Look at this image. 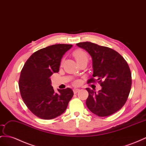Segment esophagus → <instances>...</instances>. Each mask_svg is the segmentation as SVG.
Instances as JSON below:
<instances>
[{
    "label": "esophagus",
    "mask_w": 146,
    "mask_h": 146,
    "mask_svg": "<svg viewBox=\"0 0 146 146\" xmlns=\"http://www.w3.org/2000/svg\"><path fill=\"white\" fill-rule=\"evenodd\" d=\"M80 91V89H73V92H74V94H76V93Z\"/></svg>",
    "instance_id": "esophagus-1"
}]
</instances>
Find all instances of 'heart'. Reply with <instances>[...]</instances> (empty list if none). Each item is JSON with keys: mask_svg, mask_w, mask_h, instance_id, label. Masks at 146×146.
Listing matches in <instances>:
<instances>
[{"mask_svg": "<svg viewBox=\"0 0 146 146\" xmlns=\"http://www.w3.org/2000/svg\"><path fill=\"white\" fill-rule=\"evenodd\" d=\"M73 56L75 58L76 62L78 63H80L81 62H83L84 60H88V54L86 53V52L81 50V49H78L76 50L75 51H74L73 52ZM63 61H64V59H62L60 62V64L62 65L63 63ZM78 82L76 81L74 83V84H78Z\"/></svg>", "mask_w": 146, "mask_h": 146, "instance_id": "1", "label": "heart"}]
</instances>
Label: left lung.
Here are the masks:
<instances>
[{
    "label": "left lung",
    "instance_id": "8db88e82",
    "mask_svg": "<svg viewBox=\"0 0 146 146\" xmlns=\"http://www.w3.org/2000/svg\"><path fill=\"white\" fill-rule=\"evenodd\" d=\"M76 45L86 50L92 58L93 77L88 80V83L98 81L102 86L97 93L86 88L89 93L86 102L88 108L99 117L113 114L125 105L131 88V73L128 63L111 48L88 41Z\"/></svg>",
    "mask_w": 146,
    "mask_h": 146
}]
</instances>
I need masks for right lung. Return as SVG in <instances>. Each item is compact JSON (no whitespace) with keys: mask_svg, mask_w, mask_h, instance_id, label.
<instances>
[{"mask_svg":"<svg viewBox=\"0 0 146 146\" xmlns=\"http://www.w3.org/2000/svg\"><path fill=\"white\" fill-rule=\"evenodd\" d=\"M73 46L55 44L35 52L21 71L20 94L28 109L37 117L53 119L66 109L73 92L70 88L55 93L50 77L59 71L62 56Z\"/></svg>","mask_w":146,"mask_h":146,"instance_id":"1","label":"right lung"}]
</instances>
